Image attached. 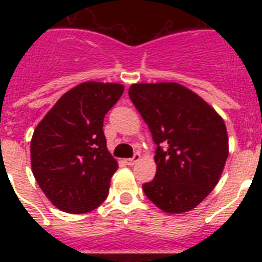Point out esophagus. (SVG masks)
Returning a JSON list of instances; mask_svg holds the SVG:
<instances>
[{"label": "esophagus", "mask_w": 262, "mask_h": 262, "mask_svg": "<svg viewBox=\"0 0 262 262\" xmlns=\"http://www.w3.org/2000/svg\"><path fill=\"white\" fill-rule=\"evenodd\" d=\"M139 160H140V154H135V155H134L133 159H127L126 160V164L128 166H133V165H135L136 163H138Z\"/></svg>", "instance_id": "1"}]
</instances>
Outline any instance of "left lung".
<instances>
[{"label": "left lung", "instance_id": "left-lung-1", "mask_svg": "<svg viewBox=\"0 0 262 262\" xmlns=\"http://www.w3.org/2000/svg\"><path fill=\"white\" fill-rule=\"evenodd\" d=\"M128 96L157 144L156 176L143 185L144 194L168 214L190 211L223 172L228 157L223 118L177 82L133 84Z\"/></svg>", "mask_w": 262, "mask_h": 262}]
</instances>
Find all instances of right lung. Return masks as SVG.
<instances>
[{
  "instance_id": "add662e5",
  "label": "right lung",
  "mask_w": 262,
  "mask_h": 262,
  "mask_svg": "<svg viewBox=\"0 0 262 262\" xmlns=\"http://www.w3.org/2000/svg\"><path fill=\"white\" fill-rule=\"evenodd\" d=\"M124 86L88 81L62 94L36 126L31 169L53 206L69 214L97 209L118 163L106 147L103 118Z\"/></svg>"
}]
</instances>
